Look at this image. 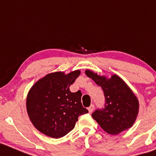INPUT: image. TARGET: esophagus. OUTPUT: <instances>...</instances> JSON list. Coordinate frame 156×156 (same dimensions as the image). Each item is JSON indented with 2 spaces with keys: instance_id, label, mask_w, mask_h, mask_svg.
I'll return each instance as SVG.
<instances>
[{
  "instance_id": "esophagus-1",
  "label": "esophagus",
  "mask_w": 156,
  "mask_h": 156,
  "mask_svg": "<svg viewBox=\"0 0 156 156\" xmlns=\"http://www.w3.org/2000/svg\"><path fill=\"white\" fill-rule=\"evenodd\" d=\"M94 110V105H91L90 107L88 108V110H89V112H92Z\"/></svg>"
}]
</instances>
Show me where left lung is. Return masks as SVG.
I'll return each mask as SVG.
<instances>
[{
	"label": "left lung",
	"instance_id": "left-lung-1",
	"mask_svg": "<svg viewBox=\"0 0 156 156\" xmlns=\"http://www.w3.org/2000/svg\"><path fill=\"white\" fill-rule=\"evenodd\" d=\"M85 73L102 87L105 97V108L95 110L93 119L105 132L112 135L131 128L137 117L140 104L130 87L117 75L107 78L90 70H86Z\"/></svg>",
	"mask_w": 156,
	"mask_h": 156
}]
</instances>
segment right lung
<instances>
[{
  "instance_id": "obj_1",
  "label": "right lung",
  "mask_w": 156,
  "mask_h": 156,
  "mask_svg": "<svg viewBox=\"0 0 156 156\" xmlns=\"http://www.w3.org/2000/svg\"><path fill=\"white\" fill-rule=\"evenodd\" d=\"M80 74L79 70L68 74L48 73L32 86L26 107L30 120L39 132L52 138L62 137L74 129L78 116L88 113L81 104V92L72 93L69 89Z\"/></svg>"
}]
</instances>
